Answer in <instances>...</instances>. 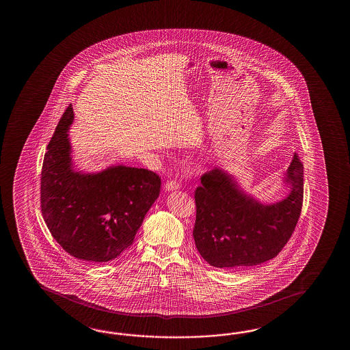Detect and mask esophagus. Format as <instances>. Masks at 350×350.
Wrapping results in <instances>:
<instances>
[{"instance_id": "1", "label": "esophagus", "mask_w": 350, "mask_h": 350, "mask_svg": "<svg viewBox=\"0 0 350 350\" xmlns=\"http://www.w3.org/2000/svg\"><path fill=\"white\" fill-rule=\"evenodd\" d=\"M180 183L176 181V180H170V181H167L166 184H165L164 189L166 191H172V190H178L180 189Z\"/></svg>"}]
</instances>
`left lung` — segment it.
I'll list each match as a JSON object with an SVG mask.
<instances>
[{"mask_svg":"<svg viewBox=\"0 0 350 350\" xmlns=\"http://www.w3.org/2000/svg\"><path fill=\"white\" fill-rule=\"evenodd\" d=\"M195 190L193 240L204 260L216 268L259 265L275 258L289 241L301 213L304 166L294 154L284 200L264 205L246 195L230 174L213 169Z\"/></svg>","mask_w":350,"mask_h":350,"instance_id":"1","label":"left lung"}]
</instances>
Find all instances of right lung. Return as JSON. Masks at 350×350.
I'll return each mask as SVG.
<instances>
[{"label": "right lung", "mask_w": 350, "mask_h": 350, "mask_svg": "<svg viewBox=\"0 0 350 350\" xmlns=\"http://www.w3.org/2000/svg\"><path fill=\"white\" fill-rule=\"evenodd\" d=\"M72 105L47 145L41 172V211L62 249L79 260H113L133 244L160 193L161 178L146 169L111 166L96 174L75 172L67 131Z\"/></svg>", "instance_id": "obj_1"}]
</instances>
